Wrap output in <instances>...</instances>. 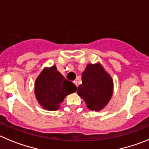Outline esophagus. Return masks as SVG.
<instances>
[{"instance_id":"esophagus-1","label":"esophagus","mask_w":149,"mask_h":149,"mask_svg":"<svg viewBox=\"0 0 149 149\" xmlns=\"http://www.w3.org/2000/svg\"><path fill=\"white\" fill-rule=\"evenodd\" d=\"M73 83L75 84L76 87H78V82H77V81H73Z\"/></svg>"}]
</instances>
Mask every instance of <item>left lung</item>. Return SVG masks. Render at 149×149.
I'll return each mask as SVG.
<instances>
[{
  "instance_id": "1",
  "label": "left lung",
  "mask_w": 149,
  "mask_h": 149,
  "mask_svg": "<svg viewBox=\"0 0 149 149\" xmlns=\"http://www.w3.org/2000/svg\"><path fill=\"white\" fill-rule=\"evenodd\" d=\"M82 83L77 94L91 110L100 111L107 105L113 94V80L102 64H88L82 73Z\"/></svg>"
}]
</instances>
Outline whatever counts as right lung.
I'll use <instances>...</instances> for the list:
<instances>
[{"label":"right lung","instance_id":"1","mask_svg":"<svg viewBox=\"0 0 149 149\" xmlns=\"http://www.w3.org/2000/svg\"><path fill=\"white\" fill-rule=\"evenodd\" d=\"M76 91V85L67 81L55 65L45 67L37 77L34 84L37 100L44 109L49 111L60 109L64 98Z\"/></svg>","mask_w":149,"mask_h":149}]
</instances>
